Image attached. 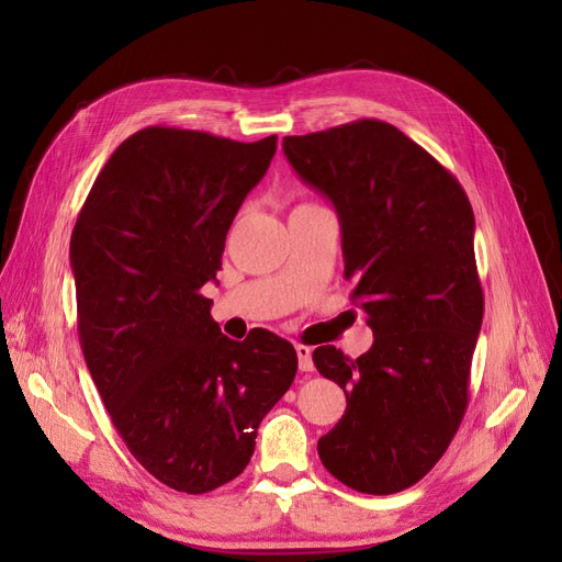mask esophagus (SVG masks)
<instances>
[{
	"label": "esophagus",
	"mask_w": 562,
	"mask_h": 562,
	"mask_svg": "<svg viewBox=\"0 0 562 562\" xmlns=\"http://www.w3.org/2000/svg\"><path fill=\"white\" fill-rule=\"evenodd\" d=\"M295 351H297V363H300V370H302V372H310V370H314L312 349H310V347H304V345H297V347H295Z\"/></svg>",
	"instance_id": "esophagus-1"
}]
</instances>
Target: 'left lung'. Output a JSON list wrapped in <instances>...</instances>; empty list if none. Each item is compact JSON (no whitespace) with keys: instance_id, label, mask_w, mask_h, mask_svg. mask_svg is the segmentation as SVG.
I'll return each mask as SVG.
<instances>
[{"instance_id":"1","label":"left lung","mask_w":562,"mask_h":562,"mask_svg":"<svg viewBox=\"0 0 562 562\" xmlns=\"http://www.w3.org/2000/svg\"><path fill=\"white\" fill-rule=\"evenodd\" d=\"M283 155L333 201L351 300L375 335L359 359L314 349L316 370L347 394L318 457L351 490L391 495L434 469L469 403L483 323L471 203L427 149L378 119L288 135Z\"/></svg>"}]
</instances>
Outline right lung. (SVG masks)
<instances>
[{
	"mask_svg": "<svg viewBox=\"0 0 562 562\" xmlns=\"http://www.w3.org/2000/svg\"><path fill=\"white\" fill-rule=\"evenodd\" d=\"M277 135L236 143L149 126L103 166L70 241L83 359L119 436L164 485L203 495L252 457L297 353L260 330L234 342L199 291Z\"/></svg>",
	"mask_w": 562,
	"mask_h": 562,
	"instance_id": "1",
	"label": "right lung"
}]
</instances>
